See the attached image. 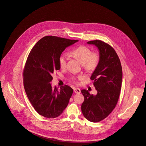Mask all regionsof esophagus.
<instances>
[{
    "mask_svg": "<svg viewBox=\"0 0 146 146\" xmlns=\"http://www.w3.org/2000/svg\"><path fill=\"white\" fill-rule=\"evenodd\" d=\"M74 92L76 94H80L81 92V90H80V89L76 88H74Z\"/></svg>",
    "mask_w": 146,
    "mask_h": 146,
    "instance_id": "1",
    "label": "esophagus"
}]
</instances>
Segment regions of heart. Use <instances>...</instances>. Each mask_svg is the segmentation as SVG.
I'll list each match as a JSON object with an SVG mask.
<instances>
[{
	"label": "heart",
	"mask_w": 146,
	"mask_h": 146,
	"mask_svg": "<svg viewBox=\"0 0 146 146\" xmlns=\"http://www.w3.org/2000/svg\"><path fill=\"white\" fill-rule=\"evenodd\" d=\"M70 54L76 58L83 64L84 68L89 71L94 70L98 64L100 55L98 53L91 52L90 48L86 46H78L70 52ZM67 63V57L64 54H62L59 58L60 68L65 69ZM81 78L82 77H79Z\"/></svg>",
	"instance_id": "obj_1"
}]
</instances>
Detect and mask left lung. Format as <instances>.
Returning a JSON list of instances; mask_svg holds the SVG:
<instances>
[{
  "mask_svg": "<svg viewBox=\"0 0 146 146\" xmlns=\"http://www.w3.org/2000/svg\"><path fill=\"white\" fill-rule=\"evenodd\" d=\"M87 44L95 45L99 51L100 61L90 78L97 94H90L82 90L84 101L81 108L87 120L98 122L107 117L116 105L121 90L122 69L116 52L109 44L100 40Z\"/></svg>",
  "mask_w": 146,
  "mask_h": 146,
  "instance_id": "obj_1",
  "label": "left lung"
}]
</instances>
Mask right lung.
Returning <instances> with one entry per match:
<instances>
[{"label": "right lung", "instance_id": "right-lung-1", "mask_svg": "<svg viewBox=\"0 0 146 146\" xmlns=\"http://www.w3.org/2000/svg\"><path fill=\"white\" fill-rule=\"evenodd\" d=\"M78 40L55 36L41 38L31 49L23 72L24 87L35 110L45 117L59 116L67 107L73 90L65 85L52 88V75L60 69L59 58L63 50Z\"/></svg>", "mask_w": 146, "mask_h": 146}]
</instances>
